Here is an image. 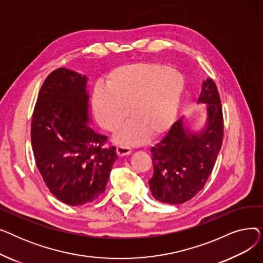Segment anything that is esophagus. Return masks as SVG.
<instances>
[{
    "instance_id": "1",
    "label": "esophagus",
    "mask_w": 263,
    "mask_h": 263,
    "mask_svg": "<svg viewBox=\"0 0 263 263\" xmlns=\"http://www.w3.org/2000/svg\"><path fill=\"white\" fill-rule=\"evenodd\" d=\"M116 151H117V155H118L119 157L128 156V155H130V154L132 153V150H131L128 146H123V145H119V146H117Z\"/></svg>"
}]
</instances>
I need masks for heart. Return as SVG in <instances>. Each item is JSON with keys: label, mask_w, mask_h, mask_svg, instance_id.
<instances>
[{"label": "heart", "mask_w": 263, "mask_h": 263, "mask_svg": "<svg viewBox=\"0 0 263 263\" xmlns=\"http://www.w3.org/2000/svg\"><path fill=\"white\" fill-rule=\"evenodd\" d=\"M93 92V110L105 130L114 132L129 115L133 118L116 135L126 145L139 144L147 133L156 136L175 120L184 90L183 76L163 64H134L118 68Z\"/></svg>", "instance_id": "obj_1"}]
</instances>
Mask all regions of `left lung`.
Instances as JSON below:
<instances>
[{
	"mask_svg": "<svg viewBox=\"0 0 263 263\" xmlns=\"http://www.w3.org/2000/svg\"><path fill=\"white\" fill-rule=\"evenodd\" d=\"M198 103H205L206 119L200 131L177 120L163 139L151 148L153 196L164 203L179 204L194 197L204 186L222 147L224 119L219 95L211 79L202 82Z\"/></svg>",
	"mask_w": 263,
	"mask_h": 263,
	"instance_id": "8db88e82",
	"label": "left lung"
}]
</instances>
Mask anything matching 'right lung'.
Returning a JSON list of instances; mask_svg holds the SVG:
<instances>
[{
    "mask_svg": "<svg viewBox=\"0 0 263 263\" xmlns=\"http://www.w3.org/2000/svg\"><path fill=\"white\" fill-rule=\"evenodd\" d=\"M87 77L59 68L38 93L31 127L36 166L52 194L69 205H82L105 191L117 160L106 136L89 126Z\"/></svg>",
    "mask_w": 263,
    "mask_h": 263,
    "instance_id": "add662e5",
    "label": "right lung"
}]
</instances>
